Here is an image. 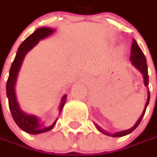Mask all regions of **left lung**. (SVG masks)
Wrapping results in <instances>:
<instances>
[{"label": "left lung", "mask_w": 157, "mask_h": 157, "mask_svg": "<svg viewBox=\"0 0 157 157\" xmlns=\"http://www.w3.org/2000/svg\"><path fill=\"white\" fill-rule=\"evenodd\" d=\"M130 60H131V63L132 64L136 67V69H138L143 75V78H144V85L145 86H148V66H147V61H146V57L144 56L143 52H142L141 48L138 46L136 41L135 39H133L132 41V47H131V56H130ZM149 98H150V94H149V90H148V100H147V102L145 104V107H144V110L142 112V115L141 117L139 118V120L136 121V123L135 124L134 127H132L131 128L128 130H124V131H121V132H116V133H113V134H111V133H107L105 130H104L103 128H101L99 125L95 123V126L97 127V128L100 130V132H102L103 134H105L106 136H113V137H121V136H127L130 134L131 132H133L134 130L136 129V128L138 127V125L140 124L141 121H142V117L145 113V111H146V108L148 105V102H149Z\"/></svg>", "instance_id": "1"}]
</instances>
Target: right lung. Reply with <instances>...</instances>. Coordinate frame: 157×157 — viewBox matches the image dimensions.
<instances>
[{
    "label": "right lung",
    "mask_w": 157,
    "mask_h": 157,
    "mask_svg": "<svg viewBox=\"0 0 157 157\" xmlns=\"http://www.w3.org/2000/svg\"><path fill=\"white\" fill-rule=\"evenodd\" d=\"M54 31H55V29H52V28H39V29H36V31L34 33L31 34L29 36H28L27 38L21 43V44L18 48V51L16 52L15 60L12 63L11 68L9 71V78L7 81V96H8V100H9V109L11 112L12 117L14 119L15 123L17 124V126L21 129L25 131L26 133L31 134V135H38V134L51 130L54 127L57 120L54 121V123L52 124V126L45 127L44 125V122H41V120L39 118L35 116V115L28 114L22 110H21L19 104L16 100V96H15V83H16L17 75L19 73L21 63H22V61L26 56V54L33 48L34 46L38 44L40 40L49 36ZM66 97H67V95H63L62 100H61V103L59 105L60 113L62 111L63 105L66 101Z\"/></svg>",
    "instance_id": "add662e5"
}]
</instances>
